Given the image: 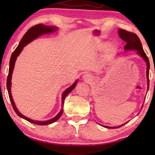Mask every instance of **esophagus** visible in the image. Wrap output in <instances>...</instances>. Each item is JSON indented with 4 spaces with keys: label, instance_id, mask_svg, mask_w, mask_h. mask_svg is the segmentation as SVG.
<instances>
[{
    "label": "esophagus",
    "instance_id": "1",
    "mask_svg": "<svg viewBox=\"0 0 155 155\" xmlns=\"http://www.w3.org/2000/svg\"><path fill=\"white\" fill-rule=\"evenodd\" d=\"M92 78H93V77L90 74H85L83 76V79L84 81H86L87 83H89L92 81Z\"/></svg>",
    "mask_w": 155,
    "mask_h": 155
}]
</instances>
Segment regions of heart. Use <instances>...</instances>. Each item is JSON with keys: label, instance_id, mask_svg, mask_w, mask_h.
Instances as JSON below:
<instances>
[{"label": "heart", "instance_id": "b5f03b06", "mask_svg": "<svg viewBox=\"0 0 155 155\" xmlns=\"http://www.w3.org/2000/svg\"><path fill=\"white\" fill-rule=\"evenodd\" d=\"M98 48L99 51H104V57L107 61H110L117 54V48L114 45H110V42H104L98 45Z\"/></svg>", "mask_w": 155, "mask_h": 155}]
</instances>
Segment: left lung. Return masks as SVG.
<instances>
[{
	"instance_id": "obj_1",
	"label": "left lung",
	"mask_w": 155,
	"mask_h": 155,
	"mask_svg": "<svg viewBox=\"0 0 155 155\" xmlns=\"http://www.w3.org/2000/svg\"><path fill=\"white\" fill-rule=\"evenodd\" d=\"M118 35H119V37L122 39V40H123L125 42H126V45H125L124 47L125 51H130V50L137 51V53L139 54L140 57L144 59V61H145L146 63H147V86H148L147 89L149 90L150 63H149V58H148L147 54H145V52H144V51L143 50V47H142V44H141V42L140 41L139 38L138 37V36L136 34L133 33V32H128V31L123 30V29H121V28H120L119 30L118 31ZM126 123H124V124H126ZM124 124L120 125V126H118V127H116L103 126V127L108 128H118V127L123 126Z\"/></svg>"
}]
</instances>
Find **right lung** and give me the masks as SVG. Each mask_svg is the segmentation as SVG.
<instances>
[{"instance_id":"right-lung-1","label":"right lung","mask_w":155,"mask_h":155,"mask_svg":"<svg viewBox=\"0 0 155 155\" xmlns=\"http://www.w3.org/2000/svg\"><path fill=\"white\" fill-rule=\"evenodd\" d=\"M57 30V27H53V26H46V25H44L42 24H38L37 25H35L34 27H32L31 28L28 29V31L26 32L24 36H23L22 39H21V41L19 42L18 47H16V48L14 51V52H12V54L11 57V59H10L8 74L7 77V81H6V87H7L9 98H10V100H11L13 109H14L15 113L17 114L18 117L24 118V119L27 120V121L30 122V123H31L38 124V125H47V124H51L52 123H54V122L57 121L58 118L61 117L62 112H63V109H62V108H63L65 97H67V94L70 93L72 91V90H73V88L76 87V85H77V80L74 83V84H72L71 87H69L68 88H67V89L64 91V93H62V109L61 110L60 112H59L57 116L54 117V118H51V119H50V120H48L46 121H37V120H32V119H31V118L24 116V115L20 113L17 108H16V107L15 106V104L14 103V101H13V99H12V94H11V91L12 74L13 72V69H14V67H15V61L16 60V58H17L18 56L20 54V53H21V51H22L23 48H24V47H25V46L28 45V43H30V42L33 41L34 39H36L38 37H40L41 35H42L44 34L52 33V32H55Z\"/></svg>"}]
</instances>
